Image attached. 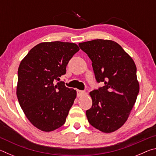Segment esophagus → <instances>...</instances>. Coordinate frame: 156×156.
I'll use <instances>...</instances> for the list:
<instances>
[{"mask_svg": "<svg viewBox=\"0 0 156 156\" xmlns=\"http://www.w3.org/2000/svg\"><path fill=\"white\" fill-rule=\"evenodd\" d=\"M84 94H85V92H84V91L77 90V96H78V97H80L82 96H83Z\"/></svg>", "mask_w": 156, "mask_h": 156, "instance_id": "34e87169", "label": "esophagus"}]
</instances>
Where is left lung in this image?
<instances>
[{
  "instance_id": "1",
  "label": "left lung",
  "mask_w": 156,
  "mask_h": 156,
  "mask_svg": "<svg viewBox=\"0 0 156 156\" xmlns=\"http://www.w3.org/2000/svg\"><path fill=\"white\" fill-rule=\"evenodd\" d=\"M92 61L98 83L105 86L89 93L92 107L89 122L99 131L112 133L127 120L136 103L140 84L132 58L116 42L96 39L78 44Z\"/></svg>"
}]
</instances>
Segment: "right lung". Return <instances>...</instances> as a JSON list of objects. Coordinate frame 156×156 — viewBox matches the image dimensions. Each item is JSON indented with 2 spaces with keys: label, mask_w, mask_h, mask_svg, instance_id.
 Instances as JSON below:
<instances>
[{
  "label": "right lung",
  "mask_w": 156,
  "mask_h": 156,
  "mask_svg": "<svg viewBox=\"0 0 156 156\" xmlns=\"http://www.w3.org/2000/svg\"><path fill=\"white\" fill-rule=\"evenodd\" d=\"M75 43L44 42L34 47L21 60L18 70L16 95L28 120L42 131L64 125L76 98L75 89L56 84L76 52Z\"/></svg>",
  "instance_id": "right-lung-1"
}]
</instances>
